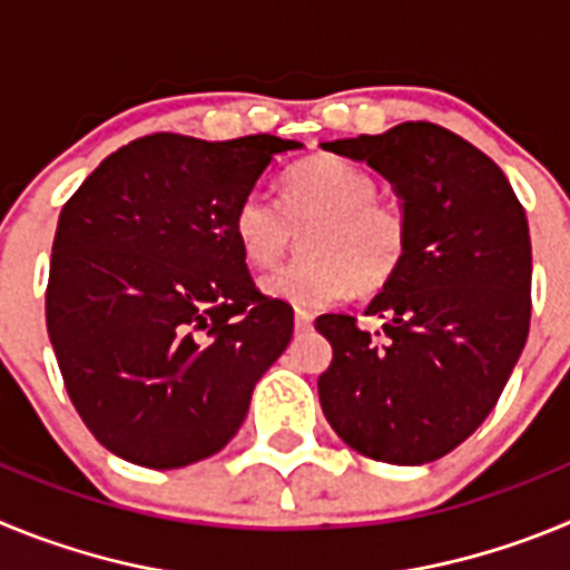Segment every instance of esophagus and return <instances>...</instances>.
Segmentation results:
<instances>
[{
  "label": "esophagus",
  "mask_w": 570,
  "mask_h": 570,
  "mask_svg": "<svg viewBox=\"0 0 570 570\" xmlns=\"http://www.w3.org/2000/svg\"><path fill=\"white\" fill-rule=\"evenodd\" d=\"M294 325H296V331H311V325H314V316H311L308 311H296Z\"/></svg>",
  "instance_id": "1"
}]
</instances>
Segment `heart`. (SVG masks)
I'll return each mask as SVG.
<instances>
[{"label":"heart","mask_w":570,"mask_h":570,"mask_svg":"<svg viewBox=\"0 0 570 570\" xmlns=\"http://www.w3.org/2000/svg\"><path fill=\"white\" fill-rule=\"evenodd\" d=\"M374 174L345 156L316 154L282 176L279 203L248 194L230 219L242 259L265 268L285 250L291 225H305L302 259L262 276L268 299L296 311H322L351 291L376 294L400 274L407 254V228L396 208L376 199Z\"/></svg>","instance_id":"obj_1"}]
</instances>
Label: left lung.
Segmentation results:
<instances>
[{"mask_svg":"<svg viewBox=\"0 0 570 570\" xmlns=\"http://www.w3.org/2000/svg\"><path fill=\"white\" fill-rule=\"evenodd\" d=\"M322 148L365 163L402 203L407 254L365 314H325L334 347L320 376L325 420L345 445L391 465H425L485 422L531 322V236L505 174L434 122L334 139Z\"/></svg>","mask_w":570,"mask_h":570,"instance_id":"obj_1","label":"left lung"}]
</instances>
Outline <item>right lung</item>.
Instances as JSON below:
<instances>
[{"label": "right lung", "instance_id": "right-lung-1", "mask_svg": "<svg viewBox=\"0 0 570 570\" xmlns=\"http://www.w3.org/2000/svg\"><path fill=\"white\" fill-rule=\"evenodd\" d=\"M299 148L271 134L142 136L62 208L48 336L70 402L110 454L170 471L239 431L294 308L256 291L230 219L276 156Z\"/></svg>", "mask_w": 570, "mask_h": 570}]
</instances>
